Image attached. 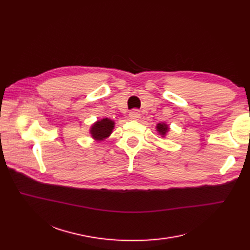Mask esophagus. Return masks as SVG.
Instances as JSON below:
<instances>
[{"mask_svg":"<svg viewBox=\"0 0 250 250\" xmlns=\"http://www.w3.org/2000/svg\"><path fill=\"white\" fill-rule=\"evenodd\" d=\"M129 118L131 119V120H138L140 118V113L137 110H132L129 113Z\"/></svg>","mask_w":250,"mask_h":250,"instance_id":"esophagus-1","label":"esophagus"}]
</instances>
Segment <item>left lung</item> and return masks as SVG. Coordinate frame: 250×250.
<instances>
[{"label": "left lung", "mask_w": 250, "mask_h": 250, "mask_svg": "<svg viewBox=\"0 0 250 250\" xmlns=\"http://www.w3.org/2000/svg\"><path fill=\"white\" fill-rule=\"evenodd\" d=\"M157 129H158V131L160 132V134H162V135H165L166 133H167V131L169 130V128H168V126L166 125V124H158V126H157Z\"/></svg>", "instance_id": "left-lung-1"}]
</instances>
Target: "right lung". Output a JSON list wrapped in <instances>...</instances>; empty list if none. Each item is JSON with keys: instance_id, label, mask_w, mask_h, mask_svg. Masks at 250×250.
<instances>
[{"instance_id": "obj_1", "label": "right lung", "mask_w": 250, "mask_h": 250, "mask_svg": "<svg viewBox=\"0 0 250 250\" xmlns=\"http://www.w3.org/2000/svg\"><path fill=\"white\" fill-rule=\"evenodd\" d=\"M113 128H114V122L112 120H110V119L105 118V119H103V120H101V121H98L96 124H94L91 127L90 132H91V135L93 138L104 139L111 134Z\"/></svg>"}]
</instances>
